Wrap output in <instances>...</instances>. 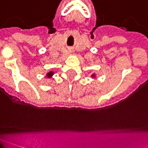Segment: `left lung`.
Segmentation results:
<instances>
[{
	"mask_svg": "<svg viewBox=\"0 0 148 148\" xmlns=\"http://www.w3.org/2000/svg\"><path fill=\"white\" fill-rule=\"evenodd\" d=\"M96 76H97V75H96L95 73H93V74L91 75V77H92V78H94V79H95V78H96Z\"/></svg>",
	"mask_w": 148,
	"mask_h": 148,
	"instance_id": "left-lung-1",
	"label": "left lung"
}]
</instances>
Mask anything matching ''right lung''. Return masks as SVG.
<instances>
[{"label":"right lung","instance_id":"right-lung-1","mask_svg":"<svg viewBox=\"0 0 148 148\" xmlns=\"http://www.w3.org/2000/svg\"><path fill=\"white\" fill-rule=\"evenodd\" d=\"M53 74H54V72H53V71H49V72H48L47 73H46V75H45V76L48 78V79H51L52 77H53Z\"/></svg>","mask_w":148,"mask_h":148}]
</instances>
